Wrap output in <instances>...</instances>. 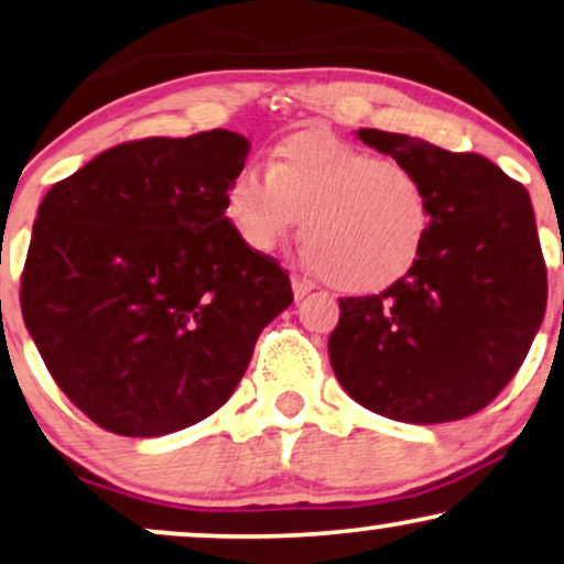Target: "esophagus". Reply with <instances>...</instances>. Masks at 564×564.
Instances as JSON below:
<instances>
[{"label":"esophagus","instance_id":"obj_1","mask_svg":"<svg viewBox=\"0 0 564 564\" xmlns=\"http://www.w3.org/2000/svg\"><path fill=\"white\" fill-rule=\"evenodd\" d=\"M292 292H295V300L305 297L311 292V284L305 280H300V276H292Z\"/></svg>","mask_w":564,"mask_h":564}]
</instances>
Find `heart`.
Returning <instances> with one entry per match:
<instances>
[{
	"label": "heart",
	"mask_w": 564,
	"mask_h": 564,
	"mask_svg": "<svg viewBox=\"0 0 564 564\" xmlns=\"http://www.w3.org/2000/svg\"><path fill=\"white\" fill-rule=\"evenodd\" d=\"M223 212L240 243L261 256L288 243L303 217L308 264L357 295L404 280L433 230V199L412 167L321 129L284 137L267 171L238 167Z\"/></svg>",
	"instance_id": "obj_1"
}]
</instances>
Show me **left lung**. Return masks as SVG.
I'll return each mask as SVG.
<instances>
[{
    "mask_svg": "<svg viewBox=\"0 0 564 564\" xmlns=\"http://www.w3.org/2000/svg\"><path fill=\"white\" fill-rule=\"evenodd\" d=\"M357 137L420 175L433 230L404 280L339 300L334 376L391 420H464L510 383L544 318L546 264L529 192L474 152L378 129Z\"/></svg>",
    "mask_w": 564,
    "mask_h": 564,
    "instance_id": "left-lung-1",
    "label": "left lung"
}]
</instances>
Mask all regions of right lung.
Segmentation results:
<instances>
[{
	"label": "right lung",
	"instance_id": "right-lung-1",
	"mask_svg": "<svg viewBox=\"0 0 564 564\" xmlns=\"http://www.w3.org/2000/svg\"><path fill=\"white\" fill-rule=\"evenodd\" d=\"M251 150L228 129L123 142L43 196L20 282L51 378L98 427L158 437L217 412L290 276L230 230Z\"/></svg>",
	"mask_w": 564,
	"mask_h": 564
}]
</instances>
